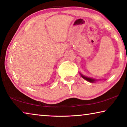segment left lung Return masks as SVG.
<instances>
[{
  "label": "left lung",
  "instance_id": "1",
  "mask_svg": "<svg viewBox=\"0 0 127 127\" xmlns=\"http://www.w3.org/2000/svg\"><path fill=\"white\" fill-rule=\"evenodd\" d=\"M81 76H82V77L83 78H84L85 80L89 81V82H94L95 81H96V79H92L91 78H89V77H86V76H83V75L82 74H81Z\"/></svg>",
  "mask_w": 127,
  "mask_h": 127
}]
</instances>
